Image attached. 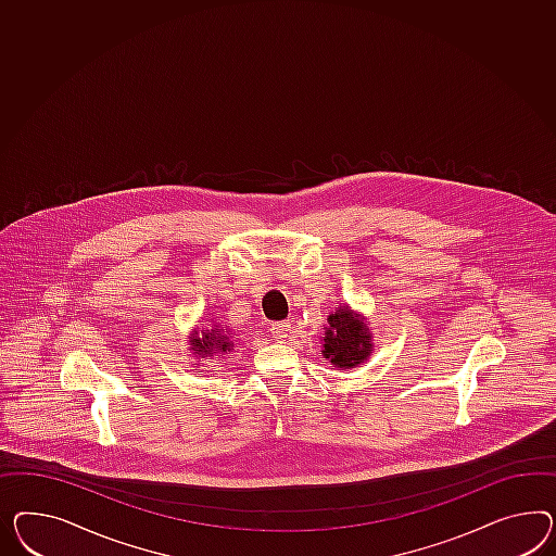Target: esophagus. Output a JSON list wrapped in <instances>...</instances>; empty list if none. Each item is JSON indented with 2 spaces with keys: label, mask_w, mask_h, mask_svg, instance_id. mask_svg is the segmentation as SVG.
Returning a JSON list of instances; mask_svg holds the SVG:
<instances>
[{
  "label": "esophagus",
  "mask_w": 556,
  "mask_h": 556,
  "mask_svg": "<svg viewBox=\"0 0 556 556\" xmlns=\"http://www.w3.org/2000/svg\"><path fill=\"white\" fill-rule=\"evenodd\" d=\"M270 336H273V340H277V342H286V340H289V336H291V324H289V321H277V324H273V326H270Z\"/></svg>",
  "instance_id": "esophagus-1"
}]
</instances>
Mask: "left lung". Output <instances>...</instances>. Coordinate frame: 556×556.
<instances>
[{
	"label": "left lung",
	"mask_w": 556,
	"mask_h": 556,
	"mask_svg": "<svg viewBox=\"0 0 556 556\" xmlns=\"http://www.w3.org/2000/svg\"><path fill=\"white\" fill-rule=\"evenodd\" d=\"M375 340L366 316L350 305H338L328 316V326L321 336V354L338 370H352L372 356Z\"/></svg>",
	"instance_id": "obj_1"
}]
</instances>
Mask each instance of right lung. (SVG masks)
<instances>
[{
  "instance_id": "obj_1",
  "label": "right lung",
  "mask_w": 556,
  "mask_h": 556,
  "mask_svg": "<svg viewBox=\"0 0 556 556\" xmlns=\"http://www.w3.org/2000/svg\"><path fill=\"white\" fill-rule=\"evenodd\" d=\"M190 352L194 354L198 366L204 361L211 362L216 356H223V354H230L235 350V338L230 336V331L220 330V326H214L211 330H198L195 328L190 338Z\"/></svg>"
}]
</instances>
